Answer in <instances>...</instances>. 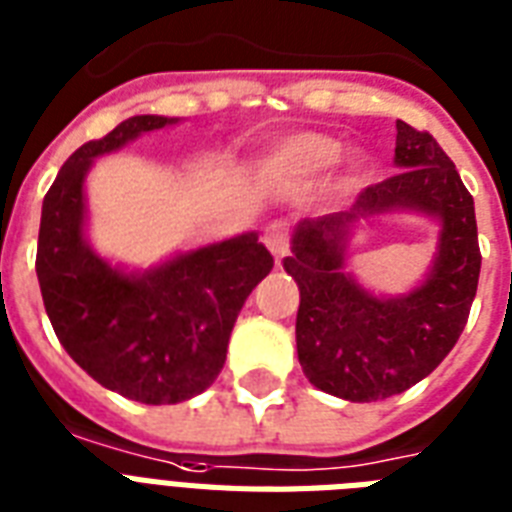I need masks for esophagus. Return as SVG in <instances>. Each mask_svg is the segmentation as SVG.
I'll use <instances>...</instances> for the list:
<instances>
[{
  "label": "esophagus",
  "instance_id": "esophagus-1",
  "mask_svg": "<svg viewBox=\"0 0 512 512\" xmlns=\"http://www.w3.org/2000/svg\"><path fill=\"white\" fill-rule=\"evenodd\" d=\"M289 236H292V233H289V225L284 223V220H273V223L265 228V247L271 249L273 255H276V260H281V257L289 252Z\"/></svg>",
  "mask_w": 512,
  "mask_h": 512
}]
</instances>
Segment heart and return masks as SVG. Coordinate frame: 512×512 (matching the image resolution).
Wrapping results in <instances>:
<instances>
[{
    "mask_svg": "<svg viewBox=\"0 0 512 512\" xmlns=\"http://www.w3.org/2000/svg\"><path fill=\"white\" fill-rule=\"evenodd\" d=\"M342 156V143L319 132H300L271 154L268 170L279 177H313L327 172Z\"/></svg>",
    "mask_w": 512,
    "mask_h": 512,
    "instance_id": "obj_1",
    "label": "heart"
}]
</instances>
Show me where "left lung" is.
<instances>
[{"instance_id": "obj_1", "label": "left lung", "mask_w": 512, "mask_h": 512, "mask_svg": "<svg viewBox=\"0 0 512 512\" xmlns=\"http://www.w3.org/2000/svg\"><path fill=\"white\" fill-rule=\"evenodd\" d=\"M396 172L358 193L345 212L303 220L284 271L300 287L297 358L305 377L345 401H382L436 369L468 324L481 249L473 196L430 132L396 122ZM414 208L442 223L429 279L409 296L374 298L344 273L349 225Z\"/></svg>"}]
</instances>
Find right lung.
<instances>
[{
  "mask_svg": "<svg viewBox=\"0 0 512 512\" xmlns=\"http://www.w3.org/2000/svg\"><path fill=\"white\" fill-rule=\"evenodd\" d=\"M177 119L132 116L68 156L44 196L36 276L66 353L140 404H180L207 390L225 364L241 305L271 273L257 233L199 247L146 273H124L84 239V177L92 162Z\"/></svg>",
  "mask_w": 512,
  "mask_h": 512,
  "instance_id": "right-lung-1",
  "label": "right lung"
}]
</instances>
